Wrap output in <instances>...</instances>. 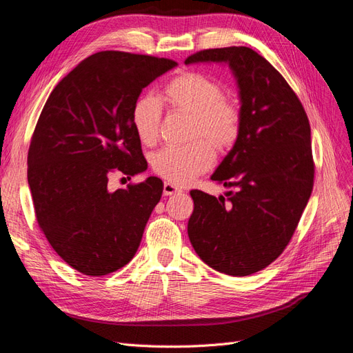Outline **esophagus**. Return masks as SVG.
Returning <instances> with one entry per match:
<instances>
[{"instance_id": "esophagus-1", "label": "esophagus", "mask_w": 353, "mask_h": 353, "mask_svg": "<svg viewBox=\"0 0 353 353\" xmlns=\"http://www.w3.org/2000/svg\"><path fill=\"white\" fill-rule=\"evenodd\" d=\"M179 193V188L174 184L170 183H165L163 184V194L165 196H174V194H178Z\"/></svg>"}]
</instances>
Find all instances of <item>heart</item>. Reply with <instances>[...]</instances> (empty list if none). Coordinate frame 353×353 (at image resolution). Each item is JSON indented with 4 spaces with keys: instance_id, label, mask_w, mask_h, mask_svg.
I'll use <instances>...</instances> for the list:
<instances>
[{
    "instance_id": "obj_1",
    "label": "heart",
    "mask_w": 353,
    "mask_h": 353,
    "mask_svg": "<svg viewBox=\"0 0 353 353\" xmlns=\"http://www.w3.org/2000/svg\"><path fill=\"white\" fill-rule=\"evenodd\" d=\"M165 100L175 110L193 114V138L205 137L218 148L236 143L241 113L236 103L223 97V88L218 81L197 72L183 73L169 82ZM160 122L162 103L156 95L147 94L138 99L132 109V125L138 138L145 144L154 143ZM210 143L199 140L188 145L163 147L152 157L154 172L176 185L188 184L215 162V150Z\"/></svg>"
}]
</instances>
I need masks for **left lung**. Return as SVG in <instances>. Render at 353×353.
<instances>
[{
	"label": "left lung",
	"instance_id": "left-lung-1",
	"mask_svg": "<svg viewBox=\"0 0 353 353\" xmlns=\"http://www.w3.org/2000/svg\"><path fill=\"white\" fill-rule=\"evenodd\" d=\"M228 65L237 82L241 126L210 179L225 196L190 191L188 239L210 268L245 276L285 249L314 187L311 126L302 103L271 63L248 47L203 50L185 65Z\"/></svg>",
	"mask_w": 353,
	"mask_h": 353
}]
</instances>
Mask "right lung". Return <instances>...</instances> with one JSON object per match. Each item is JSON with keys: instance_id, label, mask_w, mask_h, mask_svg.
Listing matches in <instances>:
<instances>
[{"instance_id": "right-lung-1", "label": "right lung", "mask_w": 353, "mask_h": 353, "mask_svg": "<svg viewBox=\"0 0 353 353\" xmlns=\"http://www.w3.org/2000/svg\"><path fill=\"white\" fill-rule=\"evenodd\" d=\"M168 59L101 51L52 90L28 153L37 219L51 248L77 271L100 276L130 262L163 183L148 176L110 191L109 175L141 174L147 162L132 109L148 83L174 69Z\"/></svg>"}]
</instances>
